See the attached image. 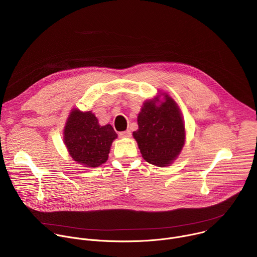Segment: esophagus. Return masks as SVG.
<instances>
[{"label":"esophagus","instance_id":"obj_1","mask_svg":"<svg viewBox=\"0 0 257 257\" xmlns=\"http://www.w3.org/2000/svg\"><path fill=\"white\" fill-rule=\"evenodd\" d=\"M119 136L122 137V138H127V137H130L131 136V132L129 130H126V131H122L119 133Z\"/></svg>","mask_w":257,"mask_h":257}]
</instances>
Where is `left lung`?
<instances>
[{
	"label": "left lung",
	"mask_w": 257,
	"mask_h": 257,
	"mask_svg": "<svg viewBox=\"0 0 257 257\" xmlns=\"http://www.w3.org/2000/svg\"><path fill=\"white\" fill-rule=\"evenodd\" d=\"M137 122L133 136L143 159L159 167L171 164L185 141L184 123L174 99L165 95V101L159 105L154 99L145 101Z\"/></svg>",
	"instance_id": "8db88e82"
}]
</instances>
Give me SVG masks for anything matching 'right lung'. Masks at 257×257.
I'll use <instances>...</instances> for the list:
<instances>
[{"label": "right lung", "mask_w": 257, "mask_h": 257, "mask_svg": "<svg viewBox=\"0 0 257 257\" xmlns=\"http://www.w3.org/2000/svg\"><path fill=\"white\" fill-rule=\"evenodd\" d=\"M117 133L107 124L100 126L91 112L73 109L64 130V141L72 159L85 167L105 163Z\"/></svg>", "instance_id": "add662e5"}]
</instances>
